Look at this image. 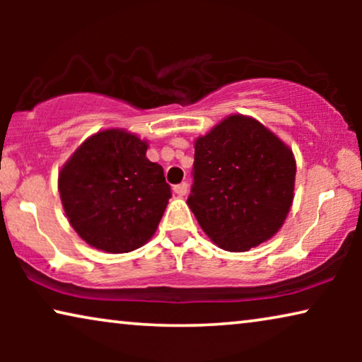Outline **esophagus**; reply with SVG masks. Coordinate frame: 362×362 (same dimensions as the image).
I'll list each match as a JSON object with an SVG mask.
<instances>
[{"label": "esophagus", "mask_w": 362, "mask_h": 362, "mask_svg": "<svg viewBox=\"0 0 362 362\" xmlns=\"http://www.w3.org/2000/svg\"><path fill=\"white\" fill-rule=\"evenodd\" d=\"M187 182H181V185H176L175 187H173V189H175V192L180 197H182V196H186V192H187Z\"/></svg>", "instance_id": "obj_1"}]
</instances>
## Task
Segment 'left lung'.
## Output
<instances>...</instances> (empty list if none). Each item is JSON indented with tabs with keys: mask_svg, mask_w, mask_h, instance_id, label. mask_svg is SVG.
I'll return each mask as SVG.
<instances>
[{
	"mask_svg": "<svg viewBox=\"0 0 362 362\" xmlns=\"http://www.w3.org/2000/svg\"><path fill=\"white\" fill-rule=\"evenodd\" d=\"M295 173L293 153L274 133L232 115L196 140L187 206L216 245L245 252L284 224Z\"/></svg>",
	"mask_w": 362,
	"mask_h": 362,
	"instance_id": "left-lung-1",
	"label": "left lung"
}]
</instances>
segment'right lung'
Wrapping results in <instances>:
<instances>
[{"instance_id": "obj_1", "label": "right lung", "mask_w": 362, "mask_h": 362, "mask_svg": "<svg viewBox=\"0 0 362 362\" xmlns=\"http://www.w3.org/2000/svg\"><path fill=\"white\" fill-rule=\"evenodd\" d=\"M146 150L132 133L105 130L83 141L61 170L64 211L88 245L125 254L155 234L171 187Z\"/></svg>"}]
</instances>
